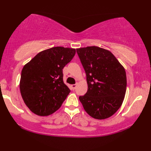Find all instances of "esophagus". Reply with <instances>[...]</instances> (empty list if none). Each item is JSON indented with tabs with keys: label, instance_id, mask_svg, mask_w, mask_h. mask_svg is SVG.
I'll use <instances>...</instances> for the list:
<instances>
[{
	"label": "esophagus",
	"instance_id": "esophagus-1",
	"mask_svg": "<svg viewBox=\"0 0 151 151\" xmlns=\"http://www.w3.org/2000/svg\"><path fill=\"white\" fill-rule=\"evenodd\" d=\"M76 86H77V84H73V85H71V88L73 90H75Z\"/></svg>",
	"mask_w": 151,
	"mask_h": 151
}]
</instances>
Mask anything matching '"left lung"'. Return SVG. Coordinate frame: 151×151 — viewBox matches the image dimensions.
Instances as JSON below:
<instances>
[{
	"label": "left lung",
	"mask_w": 151,
	"mask_h": 151,
	"mask_svg": "<svg viewBox=\"0 0 151 151\" xmlns=\"http://www.w3.org/2000/svg\"><path fill=\"white\" fill-rule=\"evenodd\" d=\"M86 73L88 91L79 96L91 117L103 120L113 116L124 101L127 90L124 68L109 50L98 46L76 49Z\"/></svg>",
	"instance_id": "obj_1"
}]
</instances>
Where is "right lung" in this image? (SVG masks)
<instances>
[{"label": "right lung", "mask_w": 151, "mask_h": 151, "mask_svg": "<svg viewBox=\"0 0 151 151\" xmlns=\"http://www.w3.org/2000/svg\"><path fill=\"white\" fill-rule=\"evenodd\" d=\"M75 53V48L52 47L40 52L24 65L20 94L33 114L47 116L60 108L70 92L63 82V68Z\"/></svg>", "instance_id": "right-lung-1"}]
</instances>
